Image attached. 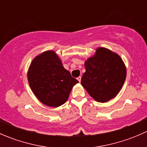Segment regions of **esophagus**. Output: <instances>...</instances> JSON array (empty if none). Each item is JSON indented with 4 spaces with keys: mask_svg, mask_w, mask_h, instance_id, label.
<instances>
[{
    "mask_svg": "<svg viewBox=\"0 0 147 147\" xmlns=\"http://www.w3.org/2000/svg\"><path fill=\"white\" fill-rule=\"evenodd\" d=\"M77 79H78V80L80 82H81V79H82V78H81V76H80V77H78V78H77Z\"/></svg>",
    "mask_w": 147,
    "mask_h": 147,
    "instance_id": "1",
    "label": "esophagus"
}]
</instances>
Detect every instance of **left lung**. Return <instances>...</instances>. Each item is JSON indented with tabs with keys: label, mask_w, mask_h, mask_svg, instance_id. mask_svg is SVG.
I'll list each match as a JSON object with an SVG mask.
<instances>
[{
	"label": "left lung",
	"mask_w": 147,
	"mask_h": 147,
	"mask_svg": "<svg viewBox=\"0 0 147 147\" xmlns=\"http://www.w3.org/2000/svg\"><path fill=\"white\" fill-rule=\"evenodd\" d=\"M86 72L81 84L96 101L106 102L117 95L124 84L127 70L119 55L98 47L84 63Z\"/></svg>",
	"instance_id": "8db88e82"
}]
</instances>
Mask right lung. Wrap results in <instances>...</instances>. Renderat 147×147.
Wrapping results in <instances>:
<instances>
[{
	"label": "right lung",
	"mask_w": 147,
	"mask_h": 147,
	"mask_svg": "<svg viewBox=\"0 0 147 147\" xmlns=\"http://www.w3.org/2000/svg\"><path fill=\"white\" fill-rule=\"evenodd\" d=\"M28 80L37 98L53 107L63 105L73 86L79 82L65 69L53 50L44 52L34 58L28 69Z\"/></svg>",
	"instance_id": "obj_1"
}]
</instances>
